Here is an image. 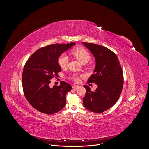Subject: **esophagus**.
I'll use <instances>...</instances> for the list:
<instances>
[{
  "instance_id": "esophagus-1",
  "label": "esophagus",
  "mask_w": 149,
  "mask_h": 149,
  "mask_svg": "<svg viewBox=\"0 0 149 149\" xmlns=\"http://www.w3.org/2000/svg\"><path fill=\"white\" fill-rule=\"evenodd\" d=\"M72 87V88H73V89H77V88H78V85H73Z\"/></svg>"
}]
</instances>
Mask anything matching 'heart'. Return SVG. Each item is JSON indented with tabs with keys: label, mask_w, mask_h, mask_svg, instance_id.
I'll return each mask as SVG.
<instances>
[{
	"label": "heart",
	"mask_w": 149,
	"mask_h": 149,
	"mask_svg": "<svg viewBox=\"0 0 149 149\" xmlns=\"http://www.w3.org/2000/svg\"><path fill=\"white\" fill-rule=\"evenodd\" d=\"M71 53L81 64L86 63L91 58L89 52L85 49L81 47H78L76 48L71 52ZM68 61L69 57L65 54L61 55L58 58V63L61 68H66L68 64ZM74 80L75 81H78L79 80L77 77H75Z\"/></svg>",
	"instance_id": "heart-1"
}]
</instances>
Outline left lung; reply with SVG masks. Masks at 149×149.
Returning <instances> with one entry per match:
<instances>
[{
    "label": "left lung",
    "instance_id": "left-lung-1",
    "mask_svg": "<svg viewBox=\"0 0 149 149\" xmlns=\"http://www.w3.org/2000/svg\"><path fill=\"white\" fill-rule=\"evenodd\" d=\"M91 51L95 60L93 74L88 83H95L98 88L92 92L89 86L86 89L83 105L88 110L102 113L117 102L123 85V75L117 55L111 50L99 45L82 42Z\"/></svg>",
    "mask_w": 149,
    "mask_h": 149
}]
</instances>
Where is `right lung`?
Wrapping results in <instances>:
<instances>
[{
  "mask_svg": "<svg viewBox=\"0 0 149 149\" xmlns=\"http://www.w3.org/2000/svg\"><path fill=\"white\" fill-rule=\"evenodd\" d=\"M75 43L53 44L41 48L29 58L24 66L22 85L29 104L38 111L52 114L66 105V95L71 86L62 81L59 86L50 88L51 79L61 71L58 58Z\"/></svg>",
  "mask_w": 149,
  "mask_h": 149,
  "instance_id": "obj_1",
  "label": "right lung"
}]
</instances>
